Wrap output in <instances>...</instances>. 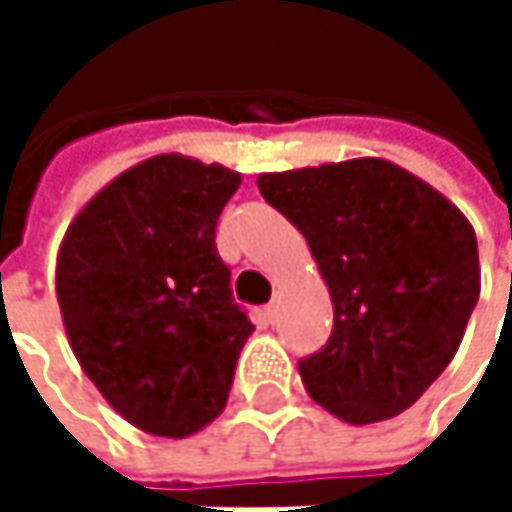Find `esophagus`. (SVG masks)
<instances>
[{
  "label": "esophagus",
  "instance_id": "esophagus-1",
  "mask_svg": "<svg viewBox=\"0 0 512 512\" xmlns=\"http://www.w3.org/2000/svg\"><path fill=\"white\" fill-rule=\"evenodd\" d=\"M263 314H266L269 320H275V314H278V302H269V305L263 308Z\"/></svg>",
  "mask_w": 512,
  "mask_h": 512
}]
</instances>
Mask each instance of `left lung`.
Listing matches in <instances>:
<instances>
[{
	"label": "left lung",
	"instance_id": "1",
	"mask_svg": "<svg viewBox=\"0 0 512 512\" xmlns=\"http://www.w3.org/2000/svg\"><path fill=\"white\" fill-rule=\"evenodd\" d=\"M257 189L308 240L335 308L326 347L299 361L305 391L356 427L400 415L457 356L477 305L471 222L379 156L266 171Z\"/></svg>",
	"mask_w": 512,
	"mask_h": 512
}]
</instances>
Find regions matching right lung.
<instances>
[{
  "label": "right lung",
  "instance_id": "add662e5",
  "mask_svg": "<svg viewBox=\"0 0 512 512\" xmlns=\"http://www.w3.org/2000/svg\"><path fill=\"white\" fill-rule=\"evenodd\" d=\"M240 180L219 162L151 156L109 180L58 246L70 350L106 403L151 436L186 439L219 418L255 332L216 252Z\"/></svg>",
  "mask_w": 512,
  "mask_h": 512
}]
</instances>
